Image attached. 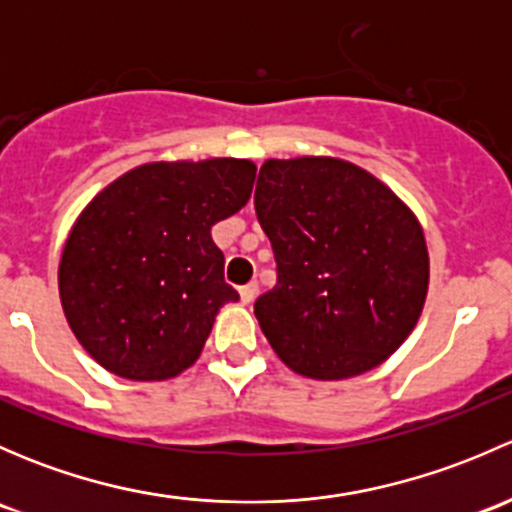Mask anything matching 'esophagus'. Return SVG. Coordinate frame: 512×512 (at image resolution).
Here are the masks:
<instances>
[{"mask_svg":"<svg viewBox=\"0 0 512 512\" xmlns=\"http://www.w3.org/2000/svg\"><path fill=\"white\" fill-rule=\"evenodd\" d=\"M255 297H257V285H255V282H250V285L240 287V299H242V304L255 302Z\"/></svg>","mask_w":512,"mask_h":512,"instance_id":"esophagus-1","label":"esophagus"}]
</instances>
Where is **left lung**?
Here are the masks:
<instances>
[{"mask_svg":"<svg viewBox=\"0 0 512 512\" xmlns=\"http://www.w3.org/2000/svg\"><path fill=\"white\" fill-rule=\"evenodd\" d=\"M255 210L277 260L275 289L255 302L275 354L317 381L384 364L428 294L414 210L369 170L332 156L267 158Z\"/></svg>","mask_w":512,"mask_h":512,"instance_id":"8db88e82","label":"left lung"}]
</instances>
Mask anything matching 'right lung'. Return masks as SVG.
Returning <instances> with one entry per match:
<instances>
[{
	"instance_id": "right-lung-1",
	"label": "right lung",
	"mask_w": 512,
	"mask_h": 512,
	"mask_svg": "<svg viewBox=\"0 0 512 512\" xmlns=\"http://www.w3.org/2000/svg\"><path fill=\"white\" fill-rule=\"evenodd\" d=\"M245 158L156 160L108 183L71 225L59 262L64 317L111 374L165 381L198 361L237 302L210 227L245 208Z\"/></svg>"
}]
</instances>
